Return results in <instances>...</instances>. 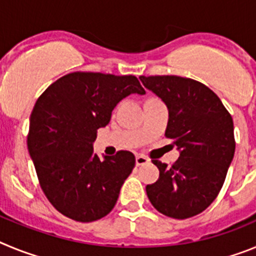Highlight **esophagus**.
<instances>
[{
    "instance_id": "esophagus-1",
    "label": "esophagus",
    "mask_w": 256,
    "mask_h": 256,
    "mask_svg": "<svg viewBox=\"0 0 256 256\" xmlns=\"http://www.w3.org/2000/svg\"><path fill=\"white\" fill-rule=\"evenodd\" d=\"M148 162H150V160H148L144 155H137V156H136V164L138 165V166H140V165L148 164Z\"/></svg>"
}]
</instances>
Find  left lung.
<instances>
[{"instance_id":"8db88e82","label":"left lung","mask_w":256,"mask_h":256,"mask_svg":"<svg viewBox=\"0 0 256 256\" xmlns=\"http://www.w3.org/2000/svg\"><path fill=\"white\" fill-rule=\"evenodd\" d=\"M140 79L168 108L165 136L180 151L170 166L152 160L160 176L146 186L148 200L170 218L198 216L216 200L234 160L232 116L219 97L198 80L177 76Z\"/></svg>"}]
</instances>
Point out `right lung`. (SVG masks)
I'll return each mask as SVG.
<instances>
[{
    "instance_id": "add662e5",
    "label": "right lung",
    "mask_w": 256,
    "mask_h": 256,
    "mask_svg": "<svg viewBox=\"0 0 256 256\" xmlns=\"http://www.w3.org/2000/svg\"><path fill=\"white\" fill-rule=\"evenodd\" d=\"M132 94H146L134 76L76 72L52 83L36 102L29 119V155L42 191L68 218L94 222L116 204L136 158L119 151L101 160L94 142L115 106Z\"/></svg>"
}]
</instances>
